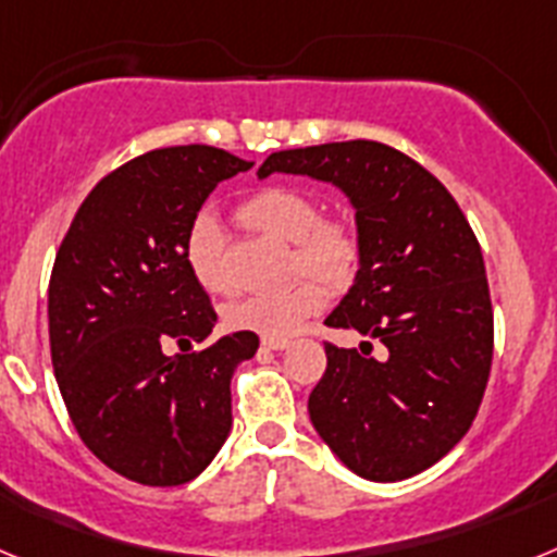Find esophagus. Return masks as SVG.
<instances>
[{
  "mask_svg": "<svg viewBox=\"0 0 557 557\" xmlns=\"http://www.w3.org/2000/svg\"><path fill=\"white\" fill-rule=\"evenodd\" d=\"M289 346V339H270V337H262V348H268V351H284V348Z\"/></svg>",
  "mask_w": 557,
  "mask_h": 557,
  "instance_id": "1",
  "label": "esophagus"
}]
</instances>
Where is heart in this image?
Listing matches in <instances>:
<instances>
[{"label": "heart", "mask_w": 557, "mask_h": 557, "mask_svg": "<svg viewBox=\"0 0 557 557\" xmlns=\"http://www.w3.org/2000/svg\"><path fill=\"white\" fill-rule=\"evenodd\" d=\"M239 220L248 228L295 245L293 259L304 273L326 284L346 282L357 264V236L339 220H323L321 203L298 186H262L239 203ZM186 264L209 293H228L225 236L214 214H200L186 234ZM323 307V287L298 282L278 293H256L228 309V323L270 339H287L309 314Z\"/></svg>", "instance_id": "1"}]
</instances>
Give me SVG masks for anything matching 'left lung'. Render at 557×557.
<instances>
[{
    "instance_id": "obj_1",
    "label": "left lung",
    "mask_w": 557,
    "mask_h": 557,
    "mask_svg": "<svg viewBox=\"0 0 557 557\" xmlns=\"http://www.w3.org/2000/svg\"><path fill=\"white\" fill-rule=\"evenodd\" d=\"M273 172L337 186L357 223L359 270L326 326L362 334L326 343L309 418L354 474L396 482L430 469L469 432L494 357V309L469 220L446 186L379 141L273 152ZM373 338L385 358L370 357Z\"/></svg>"
}]
</instances>
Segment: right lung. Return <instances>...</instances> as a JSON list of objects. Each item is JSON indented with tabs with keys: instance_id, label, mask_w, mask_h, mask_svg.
<instances>
[{
	"instance_id": "right-lung-1",
	"label": "right lung",
	"mask_w": 557,
	"mask_h": 557,
	"mask_svg": "<svg viewBox=\"0 0 557 557\" xmlns=\"http://www.w3.org/2000/svg\"><path fill=\"white\" fill-rule=\"evenodd\" d=\"M220 147H164L127 161L77 209L49 278V351L83 444L141 485H184L231 432V376L253 332L191 348L218 314L186 264V234L214 186L250 170Z\"/></svg>"
}]
</instances>
